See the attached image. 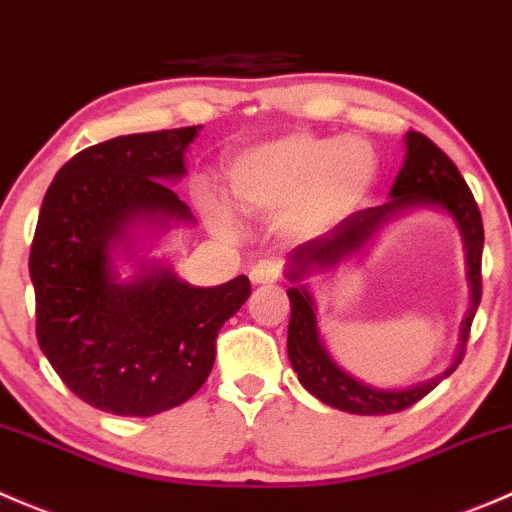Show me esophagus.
Instances as JSON below:
<instances>
[{
  "label": "esophagus",
  "instance_id": "34e87169",
  "mask_svg": "<svg viewBox=\"0 0 512 512\" xmlns=\"http://www.w3.org/2000/svg\"><path fill=\"white\" fill-rule=\"evenodd\" d=\"M251 283H256V286H263V283H273L281 278V263L276 261H258L254 268H251L249 273Z\"/></svg>",
  "mask_w": 512,
  "mask_h": 512
}]
</instances>
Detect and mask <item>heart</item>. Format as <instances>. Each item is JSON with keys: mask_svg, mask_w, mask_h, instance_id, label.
Wrapping results in <instances>:
<instances>
[{"mask_svg": "<svg viewBox=\"0 0 512 512\" xmlns=\"http://www.w3.org/2000/svg\"><path fill=\"white\" fill-rule=\"evenodd\" d=\"M377 175V152L367 140L291 133L239 152L229 167V189L246 212L281 214L288 236L313 239L345 219ZM202 209L217 234H239L234 212L219 197L204 194Z\"/></svg>", "mask_w": 512, "mask_h": 512, "instance_id": "b5f03b06", "label": "heart"}]
</instances>
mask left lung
Returning <instances> with one entry per match:
<instances>
[{"mask_svg":"<svg viewBox=\"0 0 512 512\" xmlns=\"http://www.w3.org/2000/svg\"><path fill=\"white\" fill-rule=\"evenodd\" d=\"M407 160L389 192V202L382 207L362 209L350 214L328 234L300 244L288 254L286 278L291 281V323H288V360L298 372L300 384L328 407L347 414H394L412 407L446 379L461 362L471 333L473 315L481 303V256H483V221L478 204L468 189L466 179L456 165L426 135L407 133ZM412 208H436L449 213L462 234L467 251V280L472 288V308L462 324V340L452 365L426 383L402 390H382L342 371L324 347L317 330L314 299L305 280L315 272H332L342 262L351 260L366 248L374 235L402 213Z\"/></svg>","mask_w":512,"mask_h":512,"instance_id":"1","label":"left lung"}]
</instances>
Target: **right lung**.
<instances>
[{
	"label": "right lung",
	"mask_w": 512,
	"mask_h": 512,
	"mask_svg": "<svg viewBox=\"0 0 512 512\" xmlns=\"http://www.w3.org/2000/svg\"><path fill=\"white\" fill-rule=\"evenodd\" d=\"M199 128L86 147L41 204L29 256L36 337L63 384L100 412L152 416L187 402L212 372L221 325L251 295L246 276L192 286L147 256V241L194 224L167 182L187 175ZM118 257L133 277L119 276Z\"/></svg>",
	"instance_id": "1"
}]
</instances>
